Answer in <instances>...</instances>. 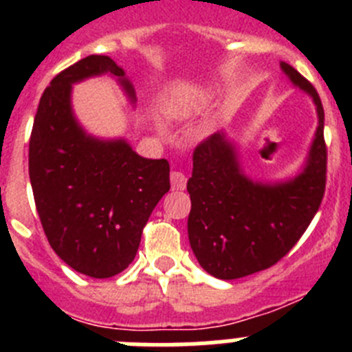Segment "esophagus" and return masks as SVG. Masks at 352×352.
I'll return each instance as SVG.
<instances>
[{
    "label": "esophagus",
    "mask_w": 352,
    "mask_h": 352,
    "mask_svg": "<svg viewBox=\"0 0 352 352\" xmlns=\"http://www.w3.org/2000/svg\"><path fill=\"white\" fill-rule=\"evenodd\" d=\"M170 185H173L174 190H185L186 176L182 170H173V173H170Z\"/></svg>",
    "instance_id": "esophagus-1"
}]
</instances>
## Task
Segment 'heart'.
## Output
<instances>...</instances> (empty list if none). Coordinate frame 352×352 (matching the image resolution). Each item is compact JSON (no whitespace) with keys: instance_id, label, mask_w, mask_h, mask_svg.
<instances>
[{"instance_id":"b5f03b06","label":"heart","mask_w":352,"mask_h":352,"mask_svg":"<svg viewBox=\"0 0 352 352\" xmlns=\"http://www.w3.org/2000/svg\"><path fill=\"white\" fill-rule=\"evenodd\" d=\"M173 114L174 116H183V111H179V109H174Z\"/></svg>"}]
</instances>
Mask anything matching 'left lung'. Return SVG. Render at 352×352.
<instances>
[{"label":"left lung","mask_w":352,"mask_h":352,"mask_svg":"<svg viewBox=\"0 0 352 352\" xmlns=\"http://www.w3.org/2000/svg\"><path fill=\"white\" fill-rule=\"evenodd\" d=\"M294 86L317 107L316 130L303 173L284 183H256L239 167L232 142L213 133L194 149V170L186 183L192 210L188 239L210 275L234 280L276 264L298 243L321 206L326 188L324 109L316 88L280 63Z\"/></svg>","instance_id":"1"}]
</instances>
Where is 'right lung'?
I'll return each instance as SVG.
<instances>
[{"mask_svg": "<svg viewBox=\"0 0 352 352\" xmlns=\"http://www.w3.org/2000/svg\"><path fill=\"white\" fill-rule=\"evenodd\" d=\"M118 77L130 100L135 91L109 56L91 54L51 80L30 139V179L52 250L82 275L109 278L132 263L142 229L170 188L169 162L139 157L126 141H102L77 123L72 84Z\"/></svg>", "mask_w": 352, "mask_h": 352, "instance_id": "right-lung-1", "label": "right lung"}]
</instances>
